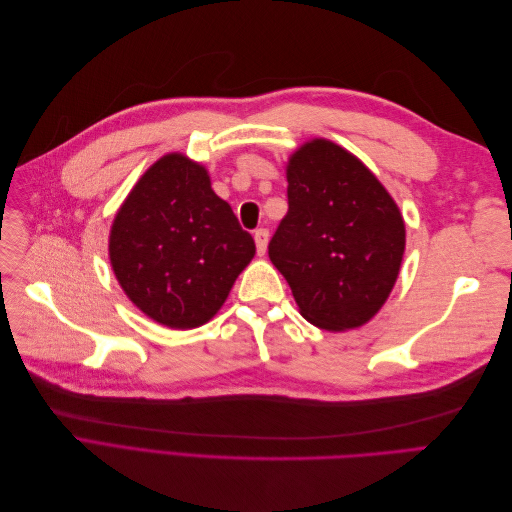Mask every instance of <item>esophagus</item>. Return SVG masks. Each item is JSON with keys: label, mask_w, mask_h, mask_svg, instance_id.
Listing matches in <instances>:
<instances>
[{"label": "esophagus", "mask_w": 512, "mask_h": 512, "mask_svg": "<svg viewBox=\"0 0 512 512\" xmlns=\"http://www.w3.org/2000/svg\"><path fill=\"white\" fill-rule=\"evenodd\" d=\"M254 243H256L258 256H265L267 243H269V230H267V228H256V230H254Z\"/></svg>", "instance_id": "esophagus-1"}]
</instances>
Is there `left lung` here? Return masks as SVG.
Segmentation results:
<instances>
[{
  "label": "left lung",
  "mask_w": 512,
  "mask_h": 512,
  "mask_svg": "<svg viewBox=\"0 0 512 512\" xmlns=\"http://www.w3.org/2000/svg\"><path fill=\"white\" fill-rule=\"evenodd\" d=\"M288 213L269 258L314 327L365 324L389 299L406 247L404 218L363 162L331 141L288 162Z\"/></svg>",
  "instance_id": "8db88e82"
}]
</instances>
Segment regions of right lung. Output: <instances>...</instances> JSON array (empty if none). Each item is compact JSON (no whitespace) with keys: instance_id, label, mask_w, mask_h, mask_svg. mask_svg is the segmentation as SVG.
<instances>
[{"instance_id":"obj_1","label":"right lung","mask_w":512,"mask_h":512,"mask_svg":"<svg viewBox=\"0 0 512 512\" xmlns=\"http://www.w3.org/2000/svg\"><path fill=\"white\" fill-rule=\"evenodd\" d=\"M111 265L130 301L170 329L205 324L256 245L207 170L181 153L153 164L115 215Z\"/></svg>"}]
</instances>
